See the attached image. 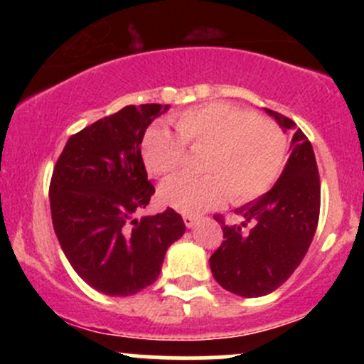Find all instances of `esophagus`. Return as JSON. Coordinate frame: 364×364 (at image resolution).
I'll return each instance as SVG.
<instances>
[{
  "label": "esophagus",
  "instance_id": "34e87169",
  "mask_svg": "<svg viewBox=\"0 0 364 364\" xmlns=\"http://www.w3.org/2000/svg\"><path fill=\"white\" fill-rule=\"evenodd\" d=\"M183 220H185L186 228H193V225L196 224V220H198V217H195V215H183Z\"/></svg>",
  "mask_w": 364,
  "mask_h": 364
}]
</instances>
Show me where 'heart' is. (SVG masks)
I'll return each mask as SVG.
<instances>
[{
  "mask_svg": "<svg viewBox=\"0 0 364 364\" xmlns=\"http://www.w3.org/2000/svg\"><path fill=\"white\" fill-rule=\"evenodd\" d=\"M176 135L154 124L141 140V157L152 176L181 168L186 149L205 152L200 178H171L159 190L166 205L183 214H202L228 200L248 203L265 195L281 176L287 139L277 123L231 102H207L173 118Z\"/></svg>",
  "mask_w": 364,
  "mask_h": 364,
  "instance_id": "heart-1",
  "label": "heart"
}]
</instances>
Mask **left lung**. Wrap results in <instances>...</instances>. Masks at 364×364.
Listing matches in <instances>:
<instances>
[{"mask_svg": "<svg viewBox=\"0 0 364 364\" xmlns=\"http://www.w3.org/2000/svg\"><path fill=\"white\" fill-rule=\"evenodd\" d=\"M265 111L294 132L289 161L272 190L236 208L241 225H228L223 215H214L224 241L210 257L212 275L225 291L243 298L269 294L291 277L310 248L320 217V176L310 140L287 116Z\"/></svg>", "mask_w": 364, "mask_h": 364, "instance_id": "8db88e82", "label": "left lung"}]
</instances>
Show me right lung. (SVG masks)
<instances>
[{"mask_svg":"<svg viewBox=\"0 0 364 364\" xmlns=\"http://www.w3.org/2000/svg\"><path fill=\"white\" fill-rule=\"evenodd\" d=\"M169 106H127L66 141L54 166L49 202L54 232L73 270L107 296H132L157 281L168 248L185 232L173 208L135 219L156 188L141 140Z\"/></svg>","mask_w":364,"mask_h":364,"instance_id":"add662e5","label":"right lung"}]
</instances>
